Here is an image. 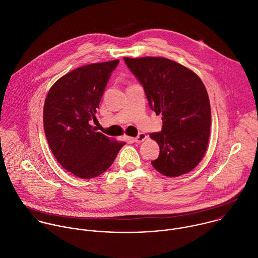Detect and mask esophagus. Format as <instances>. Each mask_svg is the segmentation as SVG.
<instances>
[{"instance_id":"obj_1","label":"esophagus","mask_w":258,"mask_h":258,"mask_svg":"<svg viewBox=\"0 0 258 258\" xmlns=\"http://www.w3.org/2000/svg\"><path fill=\"white\" fill-rule=\"evenodd\" d=\"M146 139H147V135H146V134H144V133H141L137 138H135V139H134V141H135L136 143L140 144V143L144 142Z\"/></svg>"}]
</instances>
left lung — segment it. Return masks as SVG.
Listing matches in <instances>:
<instances>
[{"instance_id": "left-lung-1", "label": "left lung", "mask_w": 258, "mask_h": 258, "mask_svg": "<svg viewBox=\"0 0 258 258\" xmlns=\"http://www.w3.org/2000/svg\"><path fill=\"white\" fill-rule=\"evenodd\" d=\"M145 88L151 108L162 114L161 133L150 138L160 147L153 167L167 177L195 169L207 150L211 108L205 85L186 66L164 57H123Z\"/></svg>"}]
</instances>
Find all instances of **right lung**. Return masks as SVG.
Here are the masks:
<instances>
[{"label": "right lung", "mask_w": 258, "mask_h": 258, "mask_svg": "<svg viewBox=\"0 0 258 258\" xmlns=\"http://www.w3.org/2000/svg\"><path fill=\"white\" fill-rule=\"evenodd\" d=\"M118 62L76 68L60 77L46 96L43 122L49 147L58 163L78 178L91 179L105 172L125 145L90 124Z\"/></svg>", "instance_id": "add662e5"}]
</instances>
